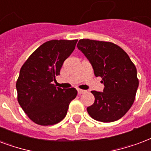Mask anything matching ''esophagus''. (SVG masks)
I'll return each mask as SVG.
<instances>
[{"mask_svg":"<svg viewBox=\"0 0 151 151\" xmlns=\"http://www.w3.org/2000/svg\"><path fill=\"white\" fill-rule=\"evenodd\" d=\"M78 94H82V93H86V90H83V89H80V88H78Z\"/></svg>","mask_w":151,"mask_h":151,"instance_id":"34e87169","label":"esophagus"}]
</instances>
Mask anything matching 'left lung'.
Here are the masks:
<instances>
[{
	"instance_id": "obj_1",
	"label": "left lung",
	"mask_w": 151,
	"mask_h": 151,
	"mask_svg": "<svg viewBox=\"0 0 151 151\" xmlns=\"http://www.w3.org/2000/svg\"><path fill=\"white\" fill-rule=\"evenodd\" d=\"M93 69L96 77L102 78L103 92L92 91L95 101L87 108L93 119L104 123L123 117L134 103L139 80L135 65L121 47L110 42L88 39L78 45Z\"/></svg>"
}]
</instances>
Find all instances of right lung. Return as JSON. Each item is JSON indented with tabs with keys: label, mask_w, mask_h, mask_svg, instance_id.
<instances>
[{
	"label": "right lung",
	"mask_w": 151,
	"mask_h": 151,
	"mask_svg": "<svg viewBox=\"0 0 151 151\" xmlns=\"http://www.w3.org/2000/svg\"><path fill=\"white\" fill-rule=\"evenodd\" d=\"M78 40H50L38 47L22 65L17 81V100L30 119L42 126L62 121L76 88H56L52 81L60 74L64 61L75 49Z\"/></svg>",
	"instance_id": "obj_1"
}]
</instances>
